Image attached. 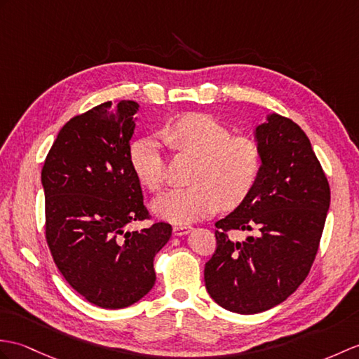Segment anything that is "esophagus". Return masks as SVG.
Returning <instances> with one entry per match:
<instances>
[{
    "mask_svg": "<svg viewBox=\"0 0 359 359\" xmlns=\"http://www.w3.org/2000/svg\"><path fill=\"white\" fill-rule=\"evenodd\" d=\"M189 231H191V226H188V224H176V226L172 228L174 236H185Z\"/></svg>",
    "mask_w": 359,
    "mask_h": 359,
    "instance_id": "obj_1",
    "label": "esophagus"
}]
</instances>
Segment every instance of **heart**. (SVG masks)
I'll return each instance as SVG.
<instances>
[{"instance_id": "b5f03b06", "label": "heart", "mask_w": 359, "mask_h": 359, "mask_svg": "<svg viewBox=\"0 0 359 359\" xmlns=\"http://www.w3.org/2000/svg\"><path fill=\"white\" fill-rule=\"evenodd\" d=\"M172 149L198 159L194 187L176 188L153 203L159 217L174 223H189L223 208L240 205L251 193L262 170V153L248 136L232 131L212 116L187 114L162 131ZM130 163L136 177L149 191H161L166 180V159L159 140L147 136L130 148Z\"/></svg>"}]
</instances>
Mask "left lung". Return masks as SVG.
<instances>
[{
	"instance_id": "8db88e82",
	"label": "left lung",
	"mask_w": 359,
	"mask_h": 359,
	"mask_svg": "<svg viewBox=\"0 0 359 359\" xmlns=\"http://www.w3.org/2000/svg\"><path fill=\"white\" fill-rule=\"evenodd\" d=\"M262 170L248 197L215 222L205 264L208 294L223 309L258 313L294 294L309 273L326 223L330 188L311 140L285 116L255 128ZM232 230H252L243 242Z\"/></svg>"
}]
</instances>
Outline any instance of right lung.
Wrapping results in <instances>:
<instances>
[{
    "mask_svg": "<svg viewBox=\"0 0 359 359\" xmlns=\"http://www.w3.org/2000/svg\"><path fill=\"white\" fill-rule=\"evenodd\" d=\"M135 101L104 102L74 116L46 157V240L65 281L91 304L122 309L145 297L156 281L154 255L171 237L151 217L130 163Z\"/></svg>",
    "mask_w": 359,
    "mask_h": 359,
    "instance_id": "1",
    "label": "right lung"
}]
</instances>
